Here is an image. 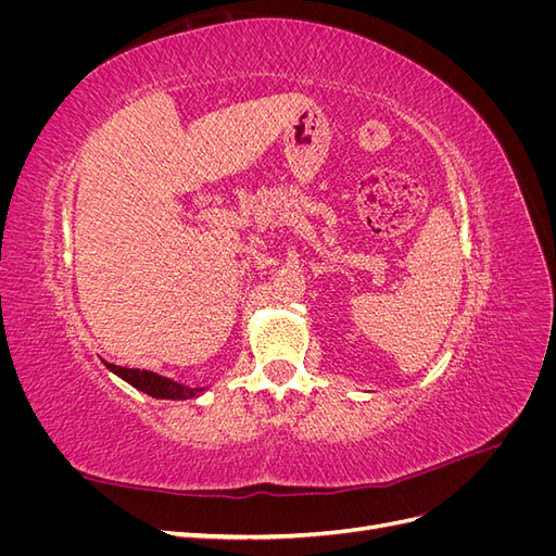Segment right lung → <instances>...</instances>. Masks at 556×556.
Masks as SVG:
<instances>
[{
  "mask_svg": "<svg viewBox=\"0 0 556 556\" xmlns=\"http://www.w3.org/2000/svg\"><path fill=\"white\" fill-rule=\"evenodd\" d=\"M104 364L111 368L113 374H117L123 380L137 387V390L155 396V399H192L201 392V390H190V387L178 384V382L164 378V376H157L153 371H141V368H127V366H117V364H109V362H104Z\"/></svg>",
  "mask_w": 556,
  "mask_h": 556,
  "instance_id": "1",
  "label": "right lung"
}]
</instances>
